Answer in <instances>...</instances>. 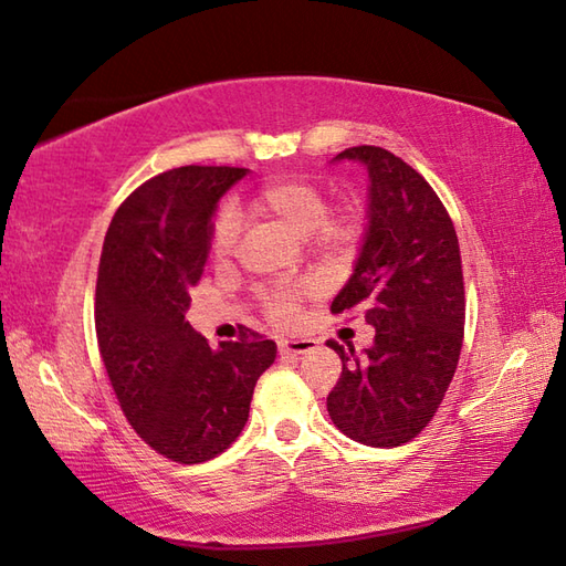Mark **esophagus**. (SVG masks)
<instances>
[{"instance_id":"1","label":"esophagus","mask_w":566,"mask_h":566,"mask_svg":"<svg viewBox=\"0 0 566 566\" xmlns=\"http://www.w3.org/2000/svg\"><path fill=\"white\" fill-rule=\"evenodd\" d=\"M317 346L315 338H281L279 350L281 356H303Z\"/></svg>"}]
</instances>
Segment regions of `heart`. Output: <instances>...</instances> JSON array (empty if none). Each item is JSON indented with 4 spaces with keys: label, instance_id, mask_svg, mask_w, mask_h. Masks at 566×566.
Masks as SVG:
<instances>
[{
    "label": "heart",
    "instance_id": "obj_1",
    "mask_svg": "<svg viewBox=\"0 0 566 566\" xmlns=\"http://www.w3.org/2000/svg\"><path fill=\"white\" fill-rule=\"evenodd\" d=\"M249 216L273 220L283 224L295 237H310L322 251H342L354 247L363 230V216L358 206H344L336 212H326L324 188L310 179H279L249 198ZM242 220L234 208H222L212 222L210 251L216 261H228L234 254L240 240ZM307 291L303 287H273L263 293V310L271 322L287 324L295 317L300 297Z\"/></svg>",
    "mask_w": 566,
    "mask_h": 566
}]
</instances>
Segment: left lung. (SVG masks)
I'll return each mask as SVG.
<instances>
[{"label": "left lung", "instance_id": "obj_1", "mask_svg": "<svg viewBox=\"0 0 566 566\" xmlns=\"http://www.w3.org/2000/svg\"><path fill=\"white\" fill-rule=\"evenodd\" d=\"M332 161H358L368 171V222L332 312L360 310L375 342L360 354L354 344L329 342L344 368L326 411L350 441L395 448L433 419L458 368L464 329L458 234L433 188L387 149L360 145Z\"/></svg>", "mask_w": 566, "mask_h": 566}]
</instances>
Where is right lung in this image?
Returning a JSON list of instances; mask_svg holds the SVG:
<instances>
[{
  "instance_id": "obj_1",
  "label": "right lung",
  "mask_w": 566,
  "mask_h": 566,
  "mask_svg": "<svg viewBox=\"0 0 566 566\" xmlns=\"http://www.w3.org/2000/svg\"><path fill=\"white\" fill-rule=\"evenodd\" d=\"M249 169L179 167L145 181L113 216L96 279V338L125 419L184 464L220 455L249 419L275 342L256 332L210 348L186 310L210 254L220 198Z\"/></svg>"
}]
</instances>
